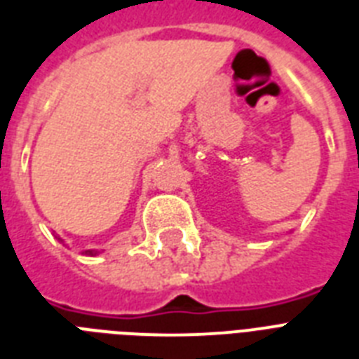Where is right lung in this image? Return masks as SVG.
Masks as SVG:
<instances>
[{
  "instance_id": "right-lung-1",
  "label": "right lung",
  "mask_w": 359,
  "mask_h": 359,
  "mask_svg": "<svg viewBox=\"0 0 359 359\" xmlns=\"http://www.w3.org/2000/svg\"><path fill=\"white\" fill-rule=\"evenodd\" d=\"M59 238V236H57ZM61 240V238H59ZM61 242H63V240H61ZM98 253H102V251H98V250H86L83 251V255H89V257H95V255H98Z\"/></svg>"
}]
</instances>
